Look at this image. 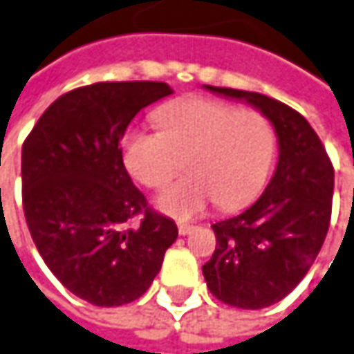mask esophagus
Returning a JSON list of instances; mask_svg holds the SVG:
<instances>
[{
    "mask_svg": "<svg viewBox=\"0 0 354 354\" xmlns=\"http://www.w3.org/2000/svg\"><path fill=\"white\" fill-rule=\"evenodd\" d=\"M194 230V225H186V223H180L178 225V232H180V236H186V234H189Z\"/></svg>",
    "mask_w": 354,
    "mask_h": 354,
    "instance_id": "34e87169",
    "label": "esophagus"
}]
</instances>
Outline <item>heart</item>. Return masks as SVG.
<instances>
[{
  "label": "heart",
  "mask_w": 354,
  "mask_h": 354,
  "mask_svg": "<svg viewBox=\"0 0 354 354\" xmlns=\"http://www.w3.org/2000/svg\"><path fill=\"white\" fill-rule=\"evenodd\" d=\"M155 120L160 133L133 129L122 153L129 174L147 187L167 184L184 158L189 174L157 197L162 213L192 218L215 199L223 209H236L261 192L277 151L275 127L266 114L187 96L160 108Z\"/></svg>",
  "instance_id": "obj_1"
}]
</instances>
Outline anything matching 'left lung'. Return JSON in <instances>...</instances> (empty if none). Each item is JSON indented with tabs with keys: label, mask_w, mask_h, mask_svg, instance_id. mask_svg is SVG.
Instances as JSON below:
<instances>
[{
	"label": "left lung",
	"mask_w": 354,
	"mask_h": 354,
	"mask_svg": "<svg viewBox=\"0 0 354 354\" xmlns=\"http://www.w3.org/2000/svg\"><path fill=\"white\" fill-rule=\"evenodd\" d=\"M269 118L279 143L266 192L240 215L213 225L217 248L203 266L209 290L228 306L268 308L304 279L331 218L333 167L318 133L297 110L259 93L203 85Z\"/></svg>",
	"instance_id": "1"
}]
</instances>
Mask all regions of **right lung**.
<instances>
[{
    "label": "right lung",
    "instance_id": "add662e5",
    "mask_svg": "<svg viewBox=\"0 0 354 354\" xmlns=\"http://www.w3.org/2000/svg\"><path fill=\"white\" fill-rule=\"evenodd\" d=\"M167 83H95L52 102L23 145V207L30 236L59 283L95 306H122L151 287L174 221L147 207L122 158L133 118ZM144 215L137 227L129 221Z\"/></svg>",
    "mask_w": 354,
    "mask_h": 354
}]
</instances>
